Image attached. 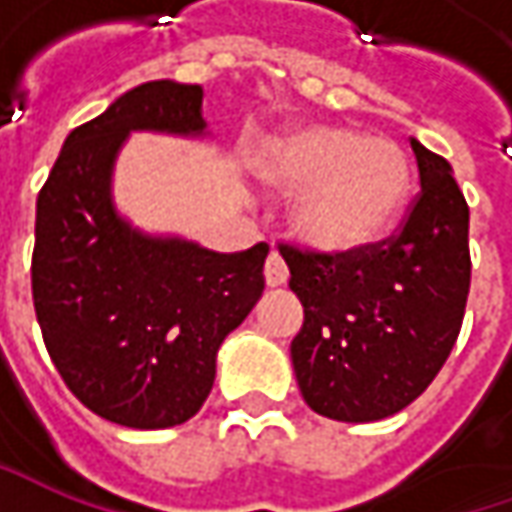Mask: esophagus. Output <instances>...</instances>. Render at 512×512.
I'll return each instance as SVG.
<instances>
[{"instance_id": "obj_1", "label": "esophagus", "mask_w": 512, "mask_h": 512, "mask_svg": "<svg viewBox=\"0 0 512 512\" xmlns=\"http://www.w3.org/2000/svg\"><path fill=\"white\" fill-rule=\"evenodd\" d=\"M265 282L267 287H279L287 282V265L285 259L279 256V250H270V256H267Z\"/></svg>"}]
</instances>
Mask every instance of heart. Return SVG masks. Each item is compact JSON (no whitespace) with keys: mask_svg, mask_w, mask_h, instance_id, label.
<instances>
[{"mask_svg":"<svg viewBox=\"0 0 512 512\" xmlns=\"http://www.w3.org/2000/svg\"><path fill=\"white\" fill-rule=\"evenodd\" d=\"M259 173L267 185L299 190L290 227L322 253H350L376 242L393 225L410 187L399 145L336 125H307L273 139Z\"/></svg>","mask_w":512,"mask_h":512,"instance_id":"obj_1","label":"heart"}]
</instances>
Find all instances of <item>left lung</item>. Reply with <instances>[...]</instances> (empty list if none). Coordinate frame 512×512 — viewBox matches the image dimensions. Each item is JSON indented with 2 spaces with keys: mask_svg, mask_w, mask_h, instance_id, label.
Returning a JSON list of instances; mask_svg holds the SVG:
<instances>
[{
  "mask_svg": "<svg viewBox=\"0 0 512 512\" xmlns=\"http://www.w3.org/2000/svg\"><path fill=\"white\" fill-rule=\"evenodd\" d=\"M422 190L393 236L319 253L279 245L305 322L290 342L310 410L379 422L419 399L459 339L470 293V210L450 162L410 139Z\"/></svg>",
  "mask_w": 512,
  "mask_h": 512,
  "instance_id": "1",
  "label": "left lung"
}]
</instances>
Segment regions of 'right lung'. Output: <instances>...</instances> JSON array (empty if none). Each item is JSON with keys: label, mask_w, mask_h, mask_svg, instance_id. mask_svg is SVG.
<instances>
[{"label": "right lung", "mask_w": 512, "mask_h": 512, "mask_svg": "<svg viewBox=\"0 0 512 512\" xmlns=\"http://www.w3.org/2000/svg\"><path fill=\"white\" fill-rule=\"evenodd\" d=\"M199 85L145 82L70 130L36 199L30 265L42 339L96 416L162 430L199 413L216 350L265 290V242L213 253L145 236L116 213L110 173L130 130L202 136Z\"/></svg>", "instance_id": "1"}]
</instances>
